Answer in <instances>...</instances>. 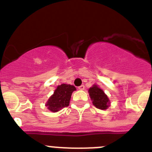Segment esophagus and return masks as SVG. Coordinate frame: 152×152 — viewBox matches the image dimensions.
Instances as JSON below:
<instances>
[{"mask_svg":"<svg viewBox=\"0 0 152 152\" xmlns=\"http://www.w3.org/2000/svg\"><path fill=\"white\" fill-rule=\"evenodd\" d=\"M84 89H85L84 85H80V86H78V89H80V90H83Z\"/></svg>","mask_w":152,"mask_h":152,"instance_id":"obj_1","label":"esophagus"}]
</instances>
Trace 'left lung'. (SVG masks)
I'll list each match as a JSON object with an SVG mask.
<instances>
[{
    "mask_svg": "<svg viewBox=\"0 0 152 152\" xmlns=\"http://www.w3.org/2000/svg\"><path fill=\"white\" fill-rule=\"evenodd\" d=\"M89 93L92 104L98 109L106 110L109 107V99L102 89L94 85L92 87L89 88Z\"/></svg>",
    "mask_w": 152,
    "mask_h": 152,
    "instance_id": "obj_1",
    "label": "left lung"
}]
</instances>
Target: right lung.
<instances>
[{
	"instance_id": "1",
	"label": "right lung",
	"mask_w": 152,
	"mask_h": 152,
	"mask_svg": "<svg viewBox=\"0 0 152 152\" xmlns=\"http://www.w3.org/2000/svg\"><path fill=\"white\" fill-rule=\"evenodd\" d=\"M75 90L76 88L72 85L63 83L57 86L46 104L48 109L55 113L69 106L72 94Z\"/></svg>"
}]
</instances>
